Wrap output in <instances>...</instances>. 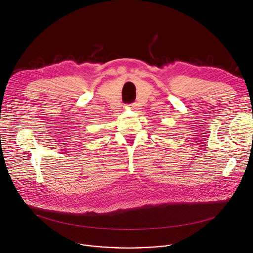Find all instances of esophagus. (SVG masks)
<instances>
[{"label": "esophagus", "instance_id": "34e87169", "mask_svg": "<svg viewBox=\"0 0 253 253\" xmlns=\"http://www.w3.org/2000/svg\"><path fill=\"white\" fill-rule=\"evenodd\" d=\"M135 107H136V105H135V104H131V105H130V108H132V109H134Z\"/></svg>", "mask_w": 253, "mask_h": 253}]
</instances>
